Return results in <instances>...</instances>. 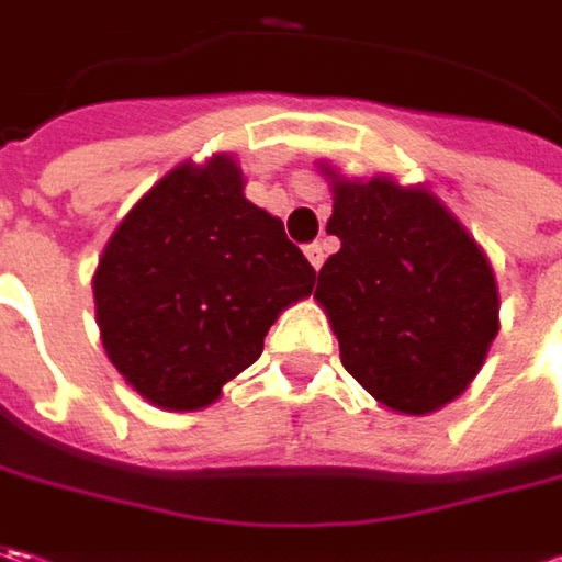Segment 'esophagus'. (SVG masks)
<instances>
[{"label": "esophagus", "mask_w": 562, "mask_h": 562, "mask_svg": "<svg viewBox=\"0 0 562 562\" xmlns=\"http://www.w3.org/2000/svg\"><path fill=\"white\" fill-rule=\"evenodd\" d=\"M306 259H310L313 269L318 271L322 269V262H325V247H322V244H310V247H306Z\"/></svg>", "instance_id": "34e87169"}]
</instances>
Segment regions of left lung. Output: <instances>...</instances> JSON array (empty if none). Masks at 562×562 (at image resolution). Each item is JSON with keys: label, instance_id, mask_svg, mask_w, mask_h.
<instances>
[{"label": "left lung", "instance_id": "left-lung-1", "mask_svg": "<svg viewBox=\"0 0 562 562\" xmlns=\"http://www.w3.org/2000/svg\"><path fill=\"white\" fill-rule=\"evenodd\" d=\"M340 249L318 271L340 362L387 409L425 416L460 397L501 331L485 249L425 187L350 181L322 165Z\"/></svg>", "mask_w": 562, "mask_h": 562}]
</instances>
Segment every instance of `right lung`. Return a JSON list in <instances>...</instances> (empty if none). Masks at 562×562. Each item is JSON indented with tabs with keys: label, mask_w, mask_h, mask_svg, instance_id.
Listing matches in <instances>:
<instances>
[{
	"label": "right lung",
	"mask_w": 562,
	"mask_h": 562,
	"mask_svg": "<svg viewBox=\"0 0 562 562\" xmlns=\"http://www.w3.org/2000/svg\"><path fill=\"white\" fill-rule=\"evenodd\" d=\"M313 284L281 218L244 196L240 165L184 162L121 218L99 256V337L143 400L203 409Z\"/></svg>",
	"instance_id": "1"
}]
</instances>
